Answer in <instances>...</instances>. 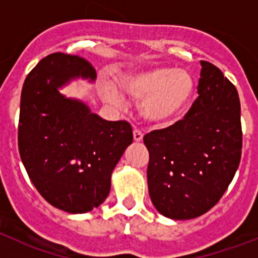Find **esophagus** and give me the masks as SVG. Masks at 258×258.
Instances as JSON below:
<instances>
[{
  "instance_id": "obj_1",
  "label": "esophagus",
  "mask_w": 258,
  "mask_h": 258,
  "mask_svg": "<svg viewBox=\"0 0 258 258\" xmlns=\"http://www.w3.org/2000/svg\"><path fill=\"white\" fill-rule=\"evenodd\" d=\"M133 138H134V141H136V142H141V141L143 140L142 132H140V131H137V129H134V132H133Z\"/></svg>"
}]
</instances>
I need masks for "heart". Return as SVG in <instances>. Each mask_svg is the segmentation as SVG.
<instances>
[{
	"label": "heart",
	"mask_w": 258,
	"mask_h": 258,
	"mask_svg": "<svg viewBox=\"0 0 258 258\" xmlns=\"http://www.w3.org/2000/svg\"><path fill=\"white\" fill-rule=\"evenodd\" d=\"M121 92L134 99H142L140 113L146 121L164 126L175 121L187 109L195 93V81L190 72L170 67L137 71L118 81ZM102 97L115 106L122 97L112 85L102 88Z\"/></svg>",
	"instance_id": "1"
}]
</instances>
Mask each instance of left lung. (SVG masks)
<instances>
[{
	"mask_svg": "<svg viewBox=\"0 0 258 258\" xmlns=\"http://www.w3.org/2000/svg\"><path fill=\"white\" fill-rule=\"evenodd\" d=\"M198 94L184 117L146 134L149 192L155 208L191 220L213 208L231 183L241 157L240 101L220 68L200 61Z\"/></svg>",
	"mask_w": 258,
	"mask_h": 258,
	"instance_id": "8db88e82",
	"label": "left lung"
}]
</instances>
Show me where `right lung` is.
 I'll return each mask as SVG.
<instances>
[{"mask_svg":"<svg viewBox=\"0 0 258 258\" xmlns=\"http://www.w3.org/2000/svg\"><path fill=\"white\" fill-rule=\"evenodd\" d=\"M97 75L84 58L54 52L26 77L20 98L18 146L32 183L52 207L86 213L108 197L111 174L133 142L126 121H107L59 88Z\"/></svg>","mask_w":258,"mask_h":258,"instance_id":"right-lung-1","label":"right lung"}]
</instances>
